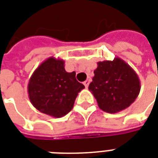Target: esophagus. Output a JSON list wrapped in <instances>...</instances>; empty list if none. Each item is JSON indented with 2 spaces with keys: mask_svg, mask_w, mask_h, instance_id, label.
Wrapping results in <instances>:
<instances>
[{
  "mask_svg": "<svg viewBox=\"0 0 158 158\" xmlns=\"http://www.w3.org/2000/svg\"><path fill=\"white\" fill-rule=\"evenodd\" d=\"M89 82H90V79H89L84 82V86H85V88H88L89 84Z\"/></svg>",
  "mask_w": 158,
  "mask_h": 158,
  "instance_id": "esophagus-1",
  "label": "esophagus"
}]
</instances>
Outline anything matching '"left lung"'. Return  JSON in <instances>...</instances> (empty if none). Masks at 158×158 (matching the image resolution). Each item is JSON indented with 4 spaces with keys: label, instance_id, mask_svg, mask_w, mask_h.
I'll list each match as a JSON object with an SVG mask.
<instances>
[{
    "label": "left lung",
    "instance_id": "1",
    "mask_svg": "<svg viewBox=\"0 0 158 158\" xmlns=\"http://www.w3.org/2000/svg\"><path fill=\"white\" fill-rule=\"evenodd\" d=\"M89 89L100 109L116 114L132 104L139 94L140 79L131 66L118 57L98 62Z\"/></svg>",
    "mask_w": 158,
    "mask_h": 158
}]
</instances>
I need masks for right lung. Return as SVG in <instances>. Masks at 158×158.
I'll return each mask as SVG.
<instances>
[{"label":"right lung","instance_id":"obj_1","mask_svg":"<svg viewBox=\"0 0 158 158\" xmlns=\"http://www.w3.org/2000/svg\"><path fill=\"white\" fill-rule=\"evenodd\" d=\"M83 89L84 84L77 81L75 72H66L64 61L55 57L48 58L37 67L27 87L32 105L53 118L69 113Z\"/></svg>","mask_w":158,"mask_h":158}]
</instances>
